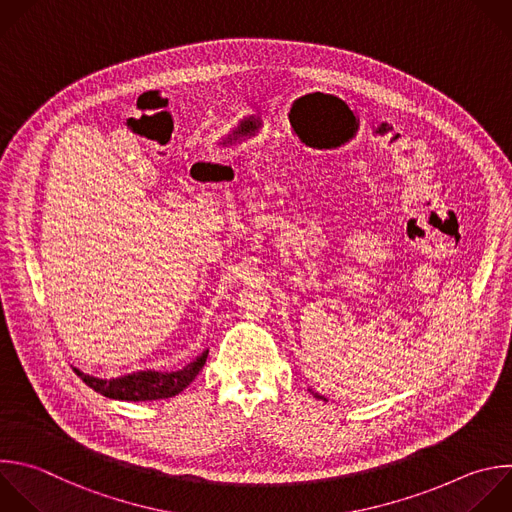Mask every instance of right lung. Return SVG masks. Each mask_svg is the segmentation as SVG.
<instances>
[{
    "label": "right lung",
    "instance_id": "right-lung-1",
    "mask_svg": "<svg viewBox=\"0 0 512 512\" xmlns=\"http://www.w3.org/2000/svg\"><path fill=\"white\" fill-rule=\"evenodd\" d=\"M209 350H205L195 362L185 366L177 372H136L128 374L124 378L116 380H100L94 376H88L74 368V372L82 378L86 386L100 392L106 398L112 400H126V402H148V400H162V398H173L181 394L203 370L207 362Z\"/></svg>",
    "mask_w": 512,
    "mask_h": 512
}]
</instances>
